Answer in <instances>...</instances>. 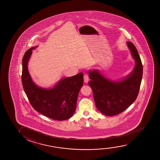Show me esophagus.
Instances as JSON below:
<instances>
[{"instance_id": "obj_1", "label": "esophagus", "mask_w": 160, "mask_h": 160, "mask_svg": "<svg viewBox=\"0 0 160 160\" xmlns=\"http://www.w3.org/2000/svg\"><path fill=\"white\" fill-rule=\"evenodd\" d=\"M83 79H84L85 82L87 83L88 81V80H89V77H88V74H85L84 75Z\"/></svg>"}]
</instances>
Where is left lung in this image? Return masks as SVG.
<instances>
[{
	"label": "left lung",
	"mask_w": 160,
	"mask_h": 160,
	"mask_svg": "<svg viewBox=\"0 0 160 160\" xmlns=\"http://www.w3.org/2000/svg\"><path fill=\"white\" fill-rule=\"evenodd\" d=\"M136 65L127 77L120 81H112L103 77L98 70L88 72L96 107L106 116H114L123 112L136 101L142 77V65L136 46L127 42Z\"/></svg>",
	"instance_id": "left-lung-1"
}]
</instances>
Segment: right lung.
I'll return each instance as SVG.
<instances>
[{
  "instance_id": "obj_1",
  "label": "right lung",
  "mask_w": 160,
  "mask_h": 160,
  "mask_svg": "<svg viewBox=\"0 0 160 160\" xmlns=\"http://www.w3.org/2000/svg\"><path fill=\"white\" fill-rule=\"evenodd\" d=\"M36 48L27 51L22 59V82L24 92L36 111L55 120H67L76 109L78 96L83 85V73L61 79L52 88H40L33 82L27 67L32 50Z\"/></svg>"
}]
</instances>
